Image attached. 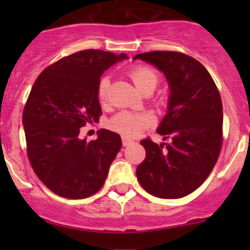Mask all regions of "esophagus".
<instances>
[{
	"mask_svg": "<svg viewBox=\"0 0 250 250\" xmlns=\"http://www.w3.org/2000/svg\"><path fill=\"white\" fill-rule=\"evenodd\" d=\"M133 141L132 140H129V139H127V138H123L122 139V145L123 146H128L129 145V144H132Z\"/></svg>",
	"mask_w": 250,
	"mask_h": 250,
	"instance_id": "34e87169",
	"label": "esophagus"
}]
</instances>
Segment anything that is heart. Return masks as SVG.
<instances>
[{"label": "heart", "instance_id": "1", "mask_svg": "<svg viewBox=\"0 0 250 250\" xmlns=\"http://www.w3.org/2000/svg\"><path fill=\"white\" fill-rule=\"evenodd\" d=\"M130 80L135 84V87L141 93L146 90H153L158 82V74L153 67L147 65H138L134 66L129 72ZM110 81L107 77L100 78L97 87V97L100 104H105L107 102V94H109ZM152 125V118L147 113L128 112L122 111L113 116L109 121V128L115 130L118 134L125 138H134L139 135L144 129Z\"/></svg>", "mask_w": 250, "mask_h": 250}]
</instances>
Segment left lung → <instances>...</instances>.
Returning <instances> with one entry per match:
<instances>
[{"label": "left lung", "instance_id": "8db88e82", "mask_svg": "<svg viewBox=\"0 0 250 250\" xmlns=\"http://www.w3.org/2000/svg\"><path fill=\"white\" fill-rule=\"evenodd\" d=\"M167 77L168 112L157 133L161 145L141 140L146 157L137 168L140 185L160 198H181L209 176L223 145V103L208 70L195 58L173 50L137 54Z\"/></svg>", "mask_w": 250, "mask_h": 250}]
</instances>
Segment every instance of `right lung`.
Masks as SVG:
<instances>
[{"mask_svg":"<svg viewBox=\"0 0 250 250\" xmlns=\"http://www.w3.org/2000/svg\"><path fill=\"white\" fill-rule=\"evenodd\" d=\"M125 54L85 49L62 58L40 74L22 111L30 165L50 191L70 200L97 193L122 146L117 133L100 129L80 139V128L98 122L100 76Z\"/></svg>","mask_w":250,"mask_h":250,"instance_id":"right-lung-1","label":"right lung"}]
</instances>
